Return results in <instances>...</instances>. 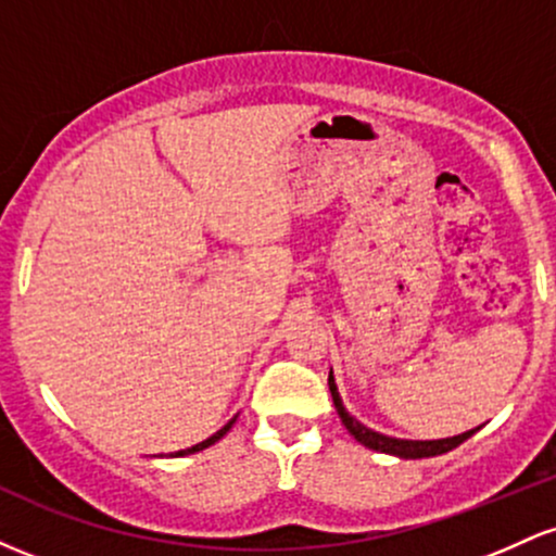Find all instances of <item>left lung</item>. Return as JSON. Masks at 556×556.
<instances>
[{
    "label": "left lung",
    "instance_id": "obj_1",
    "mask_svg": "<svg viewBox=\"0 0 556 556\" xmlns=\"http://www.w3.org/2000/svg\"><path fill=\"white\" fill-rule=\"evenodd\" d=\"M329 392H331V400H334L337 413H340L344 429L353 433V437L358 439L363 446H368V450H376V452H387V455L405 457V460H418V457L444 455V452L455 450V446H460L465 439L473 437V433H476V429H473V431L460 433V437L437 439V442H407V439H392V437H384V433H379V431L366 429L361 420H355L348 410H344L340 392H337V384H334V376H331V374H329Z\"/></svg>",
    "mask_w": 556,
    "mask_h": 556
}]
</instances>
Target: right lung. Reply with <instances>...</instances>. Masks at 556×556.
<instances>
[{"label": "right lung", "instance_id": "1", "mask_svg": "<svg viewBox=\"0 0 556 556\" xmlns=\"http://www.w3.org/2000/svg\"><path fill=\"white\" fill-rule=\"evenodd\" d=\"M232 424H235V418H232V420H229V424H227V426H222V429H219V431H216V433H214V437H208V439H206V442H201V444L190 446V450H182V452H177V457H180V455H193V452H201V450H206V446H212L214 442H219V439H222V437H225V433H227L229 429H232Z\"/></svg>", "mask_w": 556, "mask_h": 556}]
</instances>
